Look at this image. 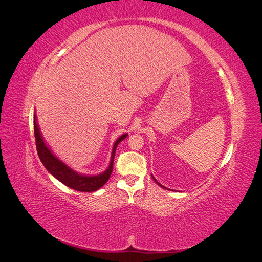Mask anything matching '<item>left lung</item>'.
<instances>
[{"instance_id":"left-lung-1","label":"left lung","mask_w":262,"mask_h":262,"mask_svg":"<svg viewBox=\"0 0 262 262\" xmlns=\"http://www.w3.org/2000/svg\"><path fill=\"white\" fill-rule=\"evenodd\" d=\"M152 177H153V176H152ZM153 179H154V180H155V182H156V184H157V185H158V186H161V187H162V188H165V187H164V186H162V185H161V184H160V182H158V181H157V180H156V179H155V178H154V177H153ZM165 189H166V188H165Z\"/></svg>"}]
</instances>
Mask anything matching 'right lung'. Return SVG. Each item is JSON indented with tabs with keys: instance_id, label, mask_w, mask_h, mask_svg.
<instances>
[{
	"instance_id": "add662e5",
	"label": "right lung",
	"mask_w": 262,
	"mask_h": 262,
	"mask_svg": "<svg viewBox=\"0 0 262 262\" xmlns=\"http://www.w3.org/2000/svg\"><path fill=\"white\" fill-rule=\"evenodd\" d=\"M34 118H35L34 132H35V140H36L38 156L40 158V161L43 164L46 169L48 170L52 176H54L58 180H60L63 185L68 186L71 189H74L76 191H82V192L96 191V190H98L106 184L113 172L116 148L122 140H124L126 137H128V134L126 133L123 134V136H121L116 141L113 148L112 158H110L109 167L106 169V171L97 176H84V175H81V173L75 172L72 168H70L68 165L61 162L58 157H55L52 154L50 148L46 145V143L42 140L40 131H39L38 124L36 122V116Z\"/></svg>"
}]
</instances>
